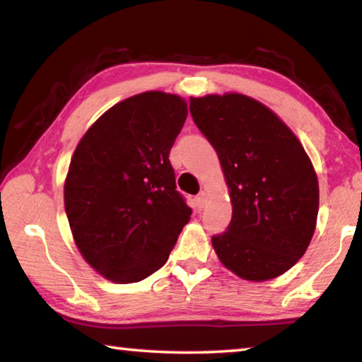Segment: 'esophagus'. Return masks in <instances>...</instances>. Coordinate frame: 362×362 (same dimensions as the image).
Returning <instances> with one entry per match:
<instances>
[{
  "mask_svg": "<svg viewBox=\"0 0 362 362\" xmlns=\"http://www.w3.org/2000/svg\"><path fill=\"white\" fill-rule=\"evenodd\" d=\"M206 204H207V193L201 192L198 196H196V206H198V209L201 211Z\"/></svg>",
  "mask_w": 362,
  "mask_h": 362,
  "instance_id": "1",
  "label": "esophagus"
}]
</instances>
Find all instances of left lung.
<instances>
[{
    "label": "left lung",
    "mask_w": 362,
    "mask_h": 362,
    "mask_svg": "<svg viewBox=\"0 0 362 362\" xmlns=\"http://www.w3.org/2000/svg\"><path fill=\"white\" fill-rule=\"evenodd\" d=\"M189 113L217 151L233 206L228 228L212 236L218 260L246 281L281 276L306 252L320 209L303 145L276 113L244 94L192 97Z\"/></svg>",
    "instance_id": "left-lung-1"
}]
</instances>
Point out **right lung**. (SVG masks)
I'll list each match as a JSON object with an SVG mask.
<instances>
[{
	"mask_svg": "<svg viewBox=\"0 0 362 362\" xmlns=\"http://www.w3.org/2000/svg\"><path fill=\"white\" fill-rule=\"evenodd\" d=\"M187 115L180 95L148 90L108 108L76 145L65 212L83 259L108 281L155 273L188 223L192 209L169 161Z\"/></svg>",
	"mask_w": 362,
	"mask_h": 362,
	"instance_id": "right-lung-1",
	"label": "right lung"
}]
</instances>
